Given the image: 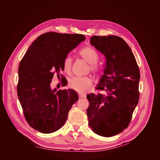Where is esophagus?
<instances>
[{
  "label": "esophagus",
  "instance_id": "esophagus-1",
  "mask_svg": "<svg viewBox=\"0 0 160 160\" xmlns=\"http://www.w3.org/2000/svg\"><path fill=\"white\" fill-rule=\"evenodd\" d=\"M79 98H86V95L84 94H78Z\"/></svg>",
  "mask_w": 160,
  "mask_h": 160
}]
</instances>
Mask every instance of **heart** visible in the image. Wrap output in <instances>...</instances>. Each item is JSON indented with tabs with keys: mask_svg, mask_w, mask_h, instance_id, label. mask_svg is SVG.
<instances>
[{
	"mask_svg": "<svg viewBox=\"0 0 160 160\" xmlns=\"http://www.w3.org/2000/svg\"><path fill=\"white\" fill-rule=\"evenodd\" d=\"M79 55L89 64V71L95 75L99 74L100 70L97 64L98 60V54L96 50L90 46L81 49ZM63 69L65 73L69 74L72 69V58L66 56L63 62ZM92 86V79L89 77H73L69 80L68 87L78 93H83L86 92Z\"/></svg>",
	"mask_w": 160,
	"mask_h": 160,
	"instance_id": "obj_1",
	"label": "heart"
}]
</instances>
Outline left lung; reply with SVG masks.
Segmentation results:
<instances>
[{"label": "left lung", "instance_id": "1", "mask_svg": "<svg viewBox=\"0 0 160 160\" xmlns=\"http://www.w3.org/2000/svg\"><path fill=\"white\" fill-rule=\"evenodd\" d=\"M90 43L105 56L106 62L95 88L99 93L87 95L89 126L99 136L112 137L127 128L131 121L139 99L140 71L132 50L122 38L93 36Z\"/></svg>", "mask_w": 160, "mask_h": 160}]
</instances>
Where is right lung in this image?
<instances>
[{"instance_id": "right-lung-1", "label": "right lung", "mask_w": 160, "mask_h": 160, "mask_svg": "<svg viewBox=\"0 0 160 160\" xmlns=\"http://www.w3.org/2000/svg\"><path fill=\"white\" fill-rule=\"evenodd\" d=\"M85 39L77 33L47 32L33 42L22 58L18 95L25 119L36 130L50 133L60 129L78 100L74 90H52L50 85L54 74L60 76L63 71V62L67 54ZM62 86H65V80Z\"/></svg>"}]
</instances>
